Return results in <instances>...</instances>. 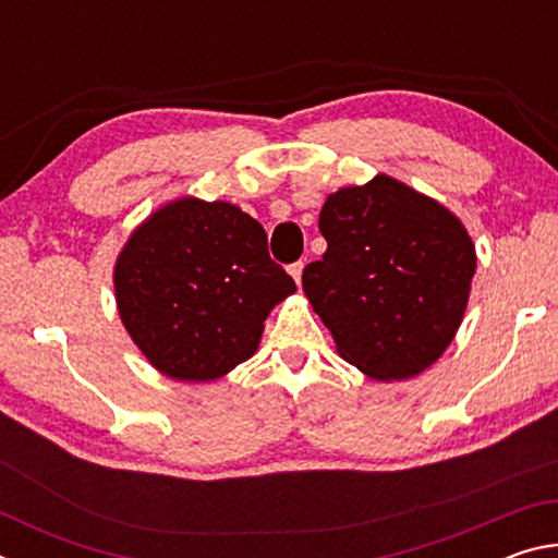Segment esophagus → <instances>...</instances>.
Wrapping results in <instances>:
<instances>
[{
  "mask_svg": "<svg viewBox=\"0 0 558 558\" xmlns=\"http://www.w3.org/2000/svg\"><path fill=\"white\" fill-rule=\"evenodd\" d=\"M302 268H305V263H302V260H298V263H292V266L288 268V272H290V276H292V278H295V282H298V286H300V280H302Z\"/></svg>",
  "mask_w": 558,
  "mask_h": 558,
  "instance_id": "obj_1",
  "label": "esophagus"
}]
</instances>
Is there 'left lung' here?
<instances>
[{"label": "left lung", "instance_id": "obj_1", "mask_svg": "<svg viewBox=\"0 0 558 558\" xmlns=\"http://www.w3.org/2000/svg\"><path fill=\"white\" fill-rule=\"evenodd\" d=\"M319 231L327 251L302 290L344 362L379 381L428 369L458 332L477 266L458 216L376 174L329 194Z\"/></svg>", "mask_w": 558, "mask_h": 558}]
</instances>
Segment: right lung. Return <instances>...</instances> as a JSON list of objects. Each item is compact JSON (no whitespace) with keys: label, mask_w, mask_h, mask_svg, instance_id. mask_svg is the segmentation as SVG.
I'll use <instances>...</instances> for the list:
<instances>
[{"label":"right lung","mask_w":558,"mask_h":558,"mask_svg":"<svg viewBox=\"0 0 558 558\" xmlns=\"http://www.w3.org/2000/svg\"><path fill=\"white\" fill-rule=\"evenodd\" d=\"M292 292L263 226L229 202L162 206L116 263L122 325L177 381H214L253 356L270 310Z\"/></svg>","instance_id":"1"}]
</instances>
